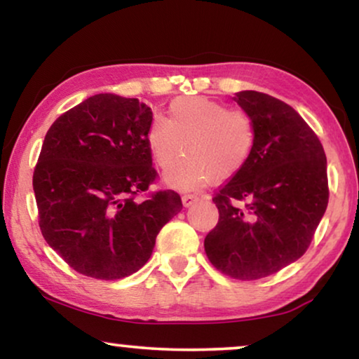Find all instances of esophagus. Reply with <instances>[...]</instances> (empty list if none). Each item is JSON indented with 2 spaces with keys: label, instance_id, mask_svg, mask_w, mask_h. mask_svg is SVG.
I'll list each match as a JSON object with an SVG mask.
<instances>
[{
  "label": "esophagus",
  "instance_id": "1",
  "mask_svg": "<svg viewBox=\"0 0 359 359\" xmlns=\"http://www.w3.org/2000/svg\"><path fill=\"white\" fill-rule=\"evenodd\" d=\"M198 199H199V196H196V194H183V198H181L184 208H191L194 203H198Z\"/></svg>",
  "mask_w": 359,
  "mask_h": 359
}]
</instances>
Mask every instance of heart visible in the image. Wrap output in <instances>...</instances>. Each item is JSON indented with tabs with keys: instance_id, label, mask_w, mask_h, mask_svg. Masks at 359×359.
I'll return each mask as SVG.
<instances>
[{
	"instance_id": "heart-1",
	"label": "heart",
	"mask_w": 359,
	"mask_h": 359,
	"mask_svg": "<svg viewBox=\"0 0 359 359\" xmlns=\"http://www.w3.org/2000/svg\"><path fill=\"white\" fill-rule=\"evenodd\" d=\"M255 126L242 109L225 107L204 96L178 97L168 107V117L154 119L147 145L155 165L166 168L165 184L194 189L208 181H222L247 165L255 147Z\"/></svg>"
}]
</instances>
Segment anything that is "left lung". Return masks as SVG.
<instances>
[{
	"label": "left lung",
	"mask_w": 359,
	"mask_h": 359,
	"mask_svg": "<svg viewBox=\"0 0 359 359\" xmlns=\"http://www.w3.org/2000/svg\"><path fill=\"white\" fill-rule=\"evenodd\" d=\"M233 100L257 137L247 165L212 198L219 222L204 248L219 271L253 281L306 253L328 204L327 156L286 102L258 91H240Z\"/></svg>",
	"instance_id": "left-lung-1"
}]
</instances>
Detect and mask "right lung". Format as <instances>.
Wrapping results in <instances>:
<instances>
[{"label":"right lung","mask_w":359,"mask_h":359,"mask_svg":"<svg viewBox=\"0 0 359 359\" xmlns=\"http://www.w3.org/2000/svg\"><path fill=\"white\" fill-rule=\"evenodd\" d=\"M151 119L135 97L101 93L47 130L32 178L39 225L85 276L109 281L139 271L161 227L183 209L171 189L135 199L156 178L147 145Z\"/></svg>","instance_id":"obj_1"}]
</instances>
